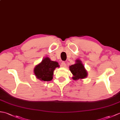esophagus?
<instances>
[{"instance_id":"1","label":"esophagus","mask_w":120,"mask_h":120,"mask_svg":"<svg viewBox=\"0 0 120 120\" xmlns=\"http://www.w3.org/2000/svg\"><path fill=\"white\" fill-rule=\"evenodd\" d=\"M61 66L63 68H65L66 67V64L64 62H62L61 63Z\"/></svg>"}]
</instances>
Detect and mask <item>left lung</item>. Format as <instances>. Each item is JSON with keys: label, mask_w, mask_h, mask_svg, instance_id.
<instances>
[{"label": "left lung", "mask_w": 120, "mask_h": 120, "mask_svg": "<svg viewBox=\"0 0 120 120\" xmlns=\"http://www.w3.org/2000/svg\"><path fill=\"white\" fill-rule=\"evenodd\" d=\"M70 70L73 75L72 78L76 80L87 77L88 73L82 64L81 61L76 60L75 64L70 66Z\"/></svg>", "instance_id": "obj_1"}]
</instances>
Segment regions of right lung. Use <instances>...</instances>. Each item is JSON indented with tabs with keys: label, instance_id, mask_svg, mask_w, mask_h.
Masks as SVG:
<instances>
[{
	"label": "right lung",
	"instance_id": "1",
	"mask_svg": "<svg viewBox=\"0 0 120 120\" xmlns=\"http://www.w3.org/2000/svg\"><path fill=\"white\" fill-rule=\"evenodd\" d=\"M59 67L58 63L50 60L46 57L34 68V73L36 77L41 81H50L52 79L53 71L56 68Z\"/></svg>",
	"mask_w": 120,
	"mask_h": 120
}]
</instances>
